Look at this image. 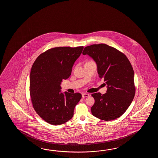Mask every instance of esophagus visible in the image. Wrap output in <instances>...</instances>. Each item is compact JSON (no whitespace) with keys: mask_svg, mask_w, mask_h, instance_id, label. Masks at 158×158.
<instances>
[{"mask_svg":"<svg viewBox=\"0 0 158 158\" xmlns=\"http://www.w3.org/2000/svg\"><path fill=\"white\" fill-rule=\"evenodd\" d=\"M89 94H87V93H83V94H82V98H86L87 97H89Z\"/></svg>","mask_w":158,"mask_h":158,"instance_id":"1","label":"esophagus"}]
</instances>
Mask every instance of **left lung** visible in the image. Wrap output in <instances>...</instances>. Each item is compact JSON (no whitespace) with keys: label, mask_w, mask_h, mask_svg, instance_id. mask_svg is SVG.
<instances>
[{"label":"left lung","mask_w":158,"mask_h":158,"mask_svg":"<svg viewBox=\"0 0 158 158\" xmlns=\"http://www.w3.org/2000/svg\"><path fill=\"white\" fill-rule=\"evenodd\" d=\"M83 55H89L97 64L98 73L107 85L106 94H91L95 99L91 108L93 115L104 121L120 117L131 104L135 95L134 71L126 55L106 44L85 47Z\"/></svg>","instance_id":"8db88e82"}]
</instances>
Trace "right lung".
<instances>
[{"label":"right lung","instance_id":"right-lung-1","mask_svg":"<svg viewBox=\"0 0 158 158\" xmlns=\"http://www.w3.org/2000/svg\"><path fill=\"white\" fill-rule=\"evenodd\" d=\"M83 46L47 50L34 62L30 74V95L34 110L51 125L63 124L73 118L82 95L61 93V82L71 76Z\"/></svg>","mask_w":158,"mask_h":158}]
</instances>
